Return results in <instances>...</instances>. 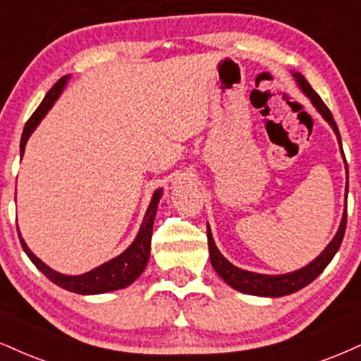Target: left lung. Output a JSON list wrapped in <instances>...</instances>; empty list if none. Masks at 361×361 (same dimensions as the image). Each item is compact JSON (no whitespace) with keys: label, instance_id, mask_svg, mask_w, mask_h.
Instances as JSON below:
<instances>
[{"label":"left lung","instance_id":"1","mask_svg":"<svg viewBox=\"0 0 361 361\" xmlns=\"http://www.w3.org/2000/svg\"><path fill=\"white\" fill-rule=\"evenodd\" d=\"M294 79H296L299 89L305 92L310 101L312 102V106L318 109L321 116L324 117V121L331 126L334 134H336L338 142L341 146V137H340V131H338V126L334 123L331 111L328 109L326 104L321 101V97L318 94L312 90V87L310 85L305 77L301 73H293ZM343 153V149H341ZM345 158V154H343ZM346 163V158H345ZM348 188V186H346ZM345 228H346V205H345V212H343L341 216V224L340 228H338L336 235L333 237V240L329 242L326 249H324L321 254L316 257L312 262L307 264L299 271L289 272V274H281V276H267V274H257V272H250V271H244V269H238L230 264L227 259L220 254V250L216 249L214 237H212V230L207 225V238H208V250H210V262L214 269L216 271L222 279L227 282L230 288L240 290L244 294H252V296H266V298H281V296H288V294L296 293V290L302 289L305 286L310 284L318 277L321 272L326 269V266L331 262V259L334 257L338 249H340L343 235H345Z\"/></svg>","mask_w":361,"mask_h":361}]
</instances>
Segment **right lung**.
Returning <instances> with one entry per match:
<instances>
[{
	"label": "right lung",
	"instance_id": "right-lung-1",
	"mask_svg": "<svg viewBox=\"0 0 361 361\" xmlns=\"http://www.w3.org/2000/svg\"><path fill=\"white\" fill-rule=\"evenodd\" d=\"M68 75H65L60 79L51 89L47 92L45 99H43L38 109L33 112V116L30 117L28 123L25 124L23 134H21V142H20V153L23 156L25 146H27L28 137L32 136L43 116L50 111V107L54 106V102L59 99V95L62 94L65 84H67ZM163 197V190H156L153 198H151L149 207H147L145 220H142L141 228H139L136 238L131 245L126 249L123 254L117 255V257L111 259L109 262H104L102 266L92 269V271L85 272L80 276H65L60 272L50 269L47 264H43L32 250L28 249V245L25 244V240L21 238V233L18 232L21 247L27 252L30 260L37 266L38 271L42 274H45L54 284L60 286L62 289L71 290V293L77 294H102V293H111V290L124 289L129 284H133L139 276L142 274L147 266V260H149V250H151V235H153V225H154V216H156V208H158L159 198ZM18 230V227H16Z\"/></svg>",
	"mask_w": 361,
	"mask_h": 361
}]
</instances>
